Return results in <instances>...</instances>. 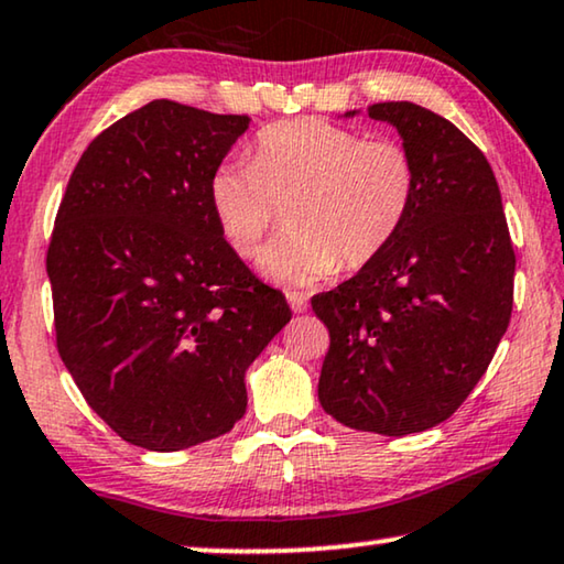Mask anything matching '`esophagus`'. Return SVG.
<instances>
[{"label":"esophagus","mask_w":564,"mask_h":564,"mask_svg":"<svg viewBox=\"0 0 564 564\" xmlns=\"http://www.w3.org/2000/svg\"><path fill=\"white\" fill-rule=\"evenodd\" d=\"M285 299H289V304H291V308H293V311H296V314H301V311H306V308H308V301H306L304 293L289 291V293H285Z\"/></svg>","instance_id":"esophagus-1"}]
</instances>
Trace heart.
I'll return each instance as SVG.
<instances>
[{
    "label": "heart",
    "mask_w": 564,
    "mask_h": 564,
    "mask_svg": "<svg viewBox=\"0 0 564 564\" xmlns=\"http://www.w3.org/2000/svg\"><path fill=\"white\" fill-rule=\"evenodd\" d=\"M413 154L394 139H362L322 119L265 126L253 162H223L207 197L223 238L253 258L289 209L293 230L265 248L260 268L291 285H311L339 268H359L394 240L413 209Z\"/></svg>",
    "instance_id": "heart-1"
}]
</instances>
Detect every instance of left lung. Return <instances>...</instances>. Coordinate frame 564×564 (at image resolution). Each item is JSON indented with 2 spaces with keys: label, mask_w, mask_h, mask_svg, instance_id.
Masks as SVG:
<instances>
[{
  "label": "left lung",
  "mask_w": 564,
  "mask_h": 564,
  "mask_svg": "<svg viewBox=\"0 0 564 564\" xmlns=\"http://www.w3.org/2000/svg\"><path fill=\"white\" fill-rule=\"evenodd\" d=\"M367 113L398 129L417 192L390 246L311 299L332 339L318 402L341 425L398 438L448 420L484 377L511 318L517 258L497 176L464 131L410 100Z\"/></svg>",
  "instance_id": "left-lung-1"
}]
</instances>
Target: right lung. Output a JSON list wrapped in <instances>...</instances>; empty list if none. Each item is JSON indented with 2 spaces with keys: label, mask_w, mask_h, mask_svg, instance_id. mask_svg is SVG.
<instances>
[{
  "label": "right lung",
  "mask_w": 564,
  "mask_h": 564,
  "mask_svg": "<svg viewBox=\"0 0 564 564\" xmlns=\"http://www.w3.org/2000/svg\"><path fill=\"white\" fill-rule=\"evenodd\" d=\"M248 116L151 100L90 141L47 248L67 372L111 431L182 451L246 415V369L291 322L223 238L209 176Z\"/></svg>",
  "instance_id": "add662e5"
}]
</instances>
